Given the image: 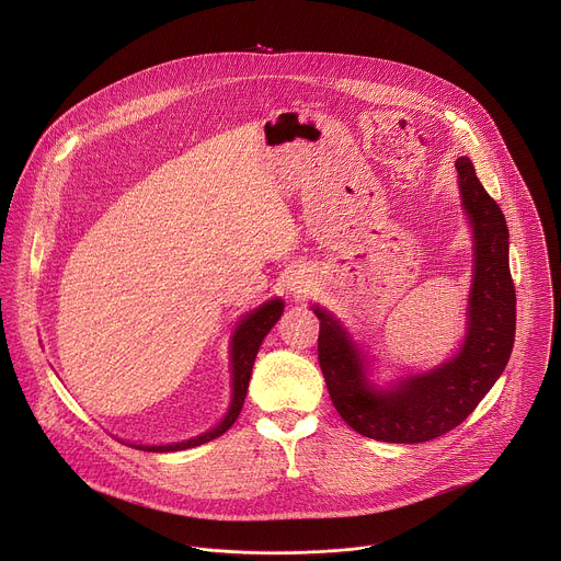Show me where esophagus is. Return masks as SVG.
<instances>
[{
    "label": "esophagus",
    "instance_id": "34e87169",
    "mask_svg": "<svg viewBox=\"0 0 561 561\" xmlns=\"http://www.w3.org/2000/svg\"><path fill=\"white\" fill-rule=\"evenodd\" d=\"M293 290H295V288H293Z\"/></svg>",
    "mask_w": 561,
    "mask_h": 561
}]
</instances>
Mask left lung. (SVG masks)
Segmentation results:
<instances>
[{"label":"left lung","instance_id":"1","mask_svg":"<svg viewBox=\"0 0 561 561\" xmlns=\"http://www.w3.org/2000/svg\"><path fill=\"white\" fill-rule=\"evenodd\" d=\"M455 169L474 237L468 322L455 357L379 390L346 329L329 310L312 306L319 319L317 357L333 407L353 431L377 442L420 444L459 426L500 379L515 344V286L504 213L477 180L468 157H459Z\"/></svg>","mask_w":561,"mask_h":561}]
</instances>
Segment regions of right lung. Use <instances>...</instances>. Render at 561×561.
<instances>
[{
	"label": "right lung",
	"mask_w": 561,
	"mask_h": 561,
	"mask_svg": "<svg viewBox=\"0 0 561 561\" xmlns=\"http://www.w3.org/2000/svg\"><path fill=\"white\" fill-rule=\"evenodd\" d=\"M282 312H284V301L271 299V301L262 304L260 308L247 312L242 322H239V327L232 335V344H230V373H232L230 407H228V413L224 415V420L215 428H210L193 439H186V442H175V444H164V446H141V444H130V446L139 448V450H148V453H173V450H186V448L206 444V442L224 435L234 424L239 413H242L257 351H260L264 337L277 324Z\"/></svg>",
	"instance_id": "add662e5"
}]
</instances>
